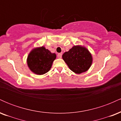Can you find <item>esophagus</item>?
<instances>
[{
  "label": "esophagus",
  "instance_id": "1",
  "mask_svg": "<svg viewBox=\"0 0 121 121\" xmlns=\"http://www.w3.org/2000/svg\"><path fill=\"white\" fill-rule=\"evenodd\" d=\"M57 57L59 58V59H61L62 57V53H60L57 54Z\"/></svg>",
  "mask_w": 121,
  "mask_h": 121
}]
</instances>
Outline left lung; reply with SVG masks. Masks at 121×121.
Wrapping results in <instances>:
<instances>
[{"label": "left lung", "instance_id": "left-lung-1", "mask_svg": "<svg viewBox=\"0 0 121 121\" xmlns=\"http://www.w3.org/2000/svg\"><path fill=\"white\" fill-rule=\"evenodd\" d=\"M62 57L69 69L77 74L87 71L93 62L91 53L87 48L81 45H74L65 52Z\"/></svg>", "mask_w": 121, "mask_h": 121}]
</instances>
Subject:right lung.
Instances as JSON below:
<instances>
[{"mask_svg":"<svg viewBox=\"0 0 121 121\" xmlns=\"http://www.w3.org/2000/svg\"><path fill=\"white\" fill-rule=\"evenodd\" d=\"M56 55L44 47L34 48L28 56L27 62L29 68L33 73L42 75L48 72L52 67Z\"/></svg>","mask_w":121,"mask_h":121,"instance_id":"obj_1","label":"right lung"}]
</instances>
